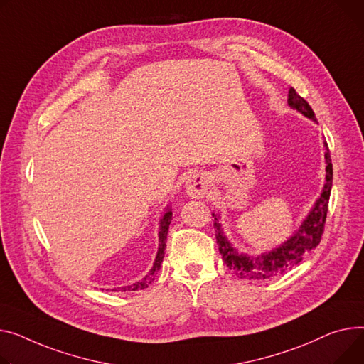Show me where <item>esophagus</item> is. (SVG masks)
<instances>
[{"instance_id":"obj_1","label":"esophagus","mask_w":364,"mask_h":364,"mask_svg":"<svg viewBox=\"0 0 364 364\" xmlns=\"http://www.w3.org/2000/svg\"><path fill=\"white\" fill-rule=\"evenodd\" d=\"M209 184H210V178L208 174H193L187 180L186 191L188 196L195 198V199H200L206 195Z\"/></svg>"}]
</instances>
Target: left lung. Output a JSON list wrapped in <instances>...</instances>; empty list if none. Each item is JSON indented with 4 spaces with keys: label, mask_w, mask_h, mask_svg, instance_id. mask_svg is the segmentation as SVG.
Listing matches in <instances>:
<instances>
[{
    "label": "left lung",
    "mask_w": 364,
    "mask_h": 364,
    "mask_svg": "<svg viewBox=\"0 0 364 364\" xmlns=\"http://www.w3.org/2000/svg\"><path fill=\"white\" fill-rule=\"evenodd\" d=\"M288 104L289 107L300 111L307 118L316 121L311 107L307 104L303 96H300L296 92L294 87H291L288 92ZM325 151L326 183L323 186L322 195L316 200V203H314L311 212L307 215L300 230L293 237H289L281 247L259 257H249L243 253H238L224 235V231L220 224V216L212 213L213 228L216 231V245L220 247V253L224 259V263L237 277H240L241 279L262 281L284 275L289 269H293L296 264H299L309 252L319 246L325 230L329 196L332 188V162L326 141Z\"/></svg>",
    "instance_id": "1"
}]
</instances>
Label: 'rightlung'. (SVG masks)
<instances>
[{"mask_svg":"<svg viewBox=\"0 0 364 364\" xmlns=\"http://www.w3.org/2000/svg\"><path fill=\"white\" fill-rule=\"evenodd\" d=\"M171 216H173V212L168 209L166 213L164 215V218L161 220V227H159V249H158V255H156L154 268L151 269V272L146 277H144L141 281H139L136 284H132V285H127V287H123V288H119L121 291H136V289H144V288H148L149 284L155 279V275H156V272L161 268V263H162V259H164V255H165L166 234H168L169 224H171Z\"/></svg>","mask_w":364,"mask_h":364,"instance_id":"add662e5","label":"right lung"}]
</instances>
